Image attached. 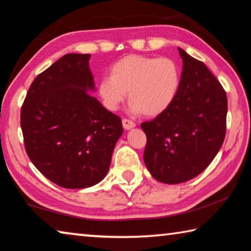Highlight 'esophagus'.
I'll use <instances>...</instances> for the list:
<instances>
[{"label":"esophagus","instance_id":"34e87169","mask_svg":"<svg viewBox=\"0 0 251 251\" xmlns=\"http://www.w3.org/2000/svg\"><path fill=\"white\" fill-rule=\"evenodd\" d=\"M122 123H123V127H124L126 130L132 129V128H134L135 126H136V124H135L134 122L129 121V119H123Z\"/></svg>","mask_w":251,"mask_h":251}]
</instances>
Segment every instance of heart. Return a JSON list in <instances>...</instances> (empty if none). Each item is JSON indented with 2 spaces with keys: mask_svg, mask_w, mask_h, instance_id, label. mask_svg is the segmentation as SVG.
<instances>
[{
  "mask_svg": "<svg viewBox=\"0 0 251 251\" xmlns=\"http://www.w3.org/2000/svg\"><path fill=\"white\" fill-rule=\"evenodd\" d=\"M181 86L178 63L169 57L128 54L111 66L110 77L98 83V96L106 109L114 111L128 93L130 110L158 116L170 108Z\"/></svg>",
  "mask_w": 251,
  "mask_h": 251,
  "instance_id": "heart-1",
  "label": "heart"
}]
</instances>
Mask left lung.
<instances>
[{"instance_id":"8db88e82","label":"left lung","mask_w":251,"mask_h":251,"mask_svg":"<svg viewBox=\"0 0 251 251\" xmlns=\"http://www.w3.org/2000/svg\"><path fill=\"white\" fill-rule=\"evenodd\" d=\"M181 86L168 110L141 125L147 137L144 163L158 182L178 184L203 172L226 136V91L203 62L177 48Z\"/></svg>"}]
</instances>
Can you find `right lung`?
I'll return each instance as SVG.
<instances>
[{"label":"right lung","instance_id":"1","mask_svg":"<svg viewBox=\"0 0 251 251\" xmlns=\"http://www.w3.org/2000/svg\"><path fill=\"white\" fill-rule=\"evenodd\" d=\"M90 54L68 53L40 74L21 109V128L31 162L48 180L86 189L108 172L123 134L121 118L94 93Z\"/></svg>","mask_w":251,"mask_h":251}]
</instances>
